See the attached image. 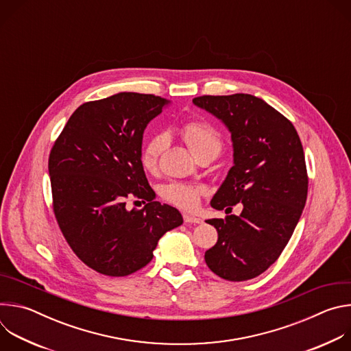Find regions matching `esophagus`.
<instances>
[{
  "instance_id": "esophagus-1",
  "label": "esophagus",
  "mask_w": 351,
  "mask_h": 351,
  "mask_svg": "<svg viewBox=\"0 0 351 351\" xmlns=\"http://www.w3.org/2000/svg\"><path fill=\"white\" fill-rule=\"evenodd\" d=\"M183 221H184V223H202L203 222L199 218L190 215V214H183Z\"/></svg>"
}]
</instances>
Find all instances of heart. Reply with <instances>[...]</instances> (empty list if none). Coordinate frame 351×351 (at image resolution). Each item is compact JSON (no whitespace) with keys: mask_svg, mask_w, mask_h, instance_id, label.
I'll list each match as a JSON object with an SVG mask.
<instances>
[{"mask_svg":"<svg viewBox=\"0 0 351 351\" xmlns=\"http://www.w3.org/2000/svg\"><path fill=\"white\" fill-rule=\"evenodd\" d=\"M179 134L190 148L193 156L199 153H211L217 157L222 148V140L217 130L204 122H189L179 129ZM164 147L165 137L162 134L154 136L145 143L141 152V165L145 171H156ZM203 193L204 189L202 186L180 182L169 183L162 189V197L167 202L183 210L195 208Z\"/></svg>","mask_w":351,"mask_h":351,"instance_id":"1","label":"heart"}]
</instances>
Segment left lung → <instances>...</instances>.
Masks as SVG:
<instances>
[{
    "label": "left lung",
    "mask_w": 351,
    "mask_h": 351,
    "mask_svg": "<svg viewBox=\"0 0 351 351\" xmlns=\"http://www.w3.org/2000/svg\"><path fill=\"white\" fill-rule=\"evenodd\" d=\"M193 104L219 119L232 138L233 167L211 207L243 206L239 217L207 221L218 241L206 252V263L222 279H253L278 260L304 210L308 178L302 141L291 122L256 95H203Z\"/></svg>",
    "instance_id": "8db88e82"
}]
</instances>
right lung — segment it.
<instances>
[{"label":"right lung","instance_id":"add662e5","mask_svg":"<svg viewBox=\"0 0 351 351\" xmlns=\"http://www.w3.org/2000/svg\"><path fill=\"white\" fill-rule=\"evenodd\" d=\"M169 104L130 91L84 103L49 154L58 225L75 254L99 274L126 276L141 269L158 240L183 223L175 207L156 202L141 165L144 130ZM130 193L147 204L128 210L124 198Z\"/></svg>","mask_w":351,"mask_h":351}]
</instances>
